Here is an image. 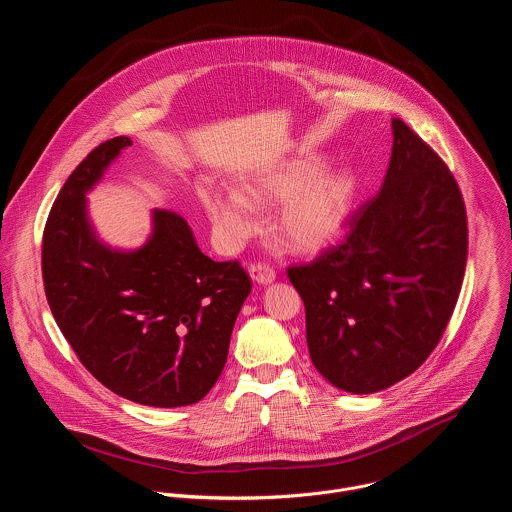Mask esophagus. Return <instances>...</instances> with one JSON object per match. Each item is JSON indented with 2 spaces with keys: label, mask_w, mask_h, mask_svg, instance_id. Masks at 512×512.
Wrapping results in <instances>:
<instances>
[{
  "label": "esophagus",
  "mask_w": 512,
  "mask_h": 512,
  "mask_svg": "<svg viewBox=\"0 0 512 512\" xmlns=\"http://www.w3.org/2000/svg\"><path fill=\"white\" fill-rule=\"evenodd\" d=\"M250 276L258 284H270L276 278V270L270 264H266V262H254L250 266Z\"/></svg>",
  "instance_id": "34e87169"
}]
</instances>
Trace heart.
<instances>
[{
  "mask_svg": "<svg viewBox=\"0 0 512 512\" xmlns=\"http://www.w3.org/2000/svg\"><path fill=\"white\" fill-rule=\"evenodd\" d=\"M321 169L319 159H294L262 171L238 189L203 185L201 201L214 226L230 244L260 228L254 206H276L278 234L294 252H315L343 230L355 197V177L347 169Z\"/></svg>",
  "mask_w": 512,
  "mask_h": 512,
  "instance_id": "obj_1",
  "label": "heart"
}]
</instances>
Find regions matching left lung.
Wrapping results in <instances>:
<instances>
[{
  "instance_id": "left-lung-1",
  "label": "left lung",
  "mask_w": 512,
  "mask_h": 512,
  "mask_svg": "<svg viewBox=\"0 0 512 512\" xmlns=\"http://www.w3.org/2000/svg\"><path fill=\"white\" fill-rule=\"evenodd\" d=\"M383 187L345 222L341 244L286 268L319 373L375 393L412 375L440 343L462 288L468 222L440 155L401 119Z\"/></svg>"
}]
</instances>
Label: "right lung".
Returning <instances> with one entry per match:
<instances>
[{
    "label": "right lung",
    "instance_id": "right-lung-1",
    "mask_svg": "<svg viewBox=\"0 0 512 512\" xmlns=\"http://www.w3.org/2000/svg\"><path fill=\"white\" fill-rule=\"evenodd\" d=\"M129 145L100 143L62 185L42 238L44 290L64 339L102 385L143 405H189L216 385L252 280L238 260L203 254L171 210L153 212V236L137 252L98 242L84 193Z\"/></svg>",
    "mask_w": 512,
    "mask_h": 512
}]
</instances>
